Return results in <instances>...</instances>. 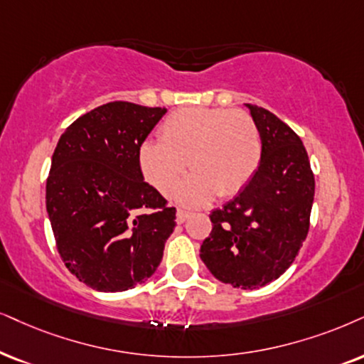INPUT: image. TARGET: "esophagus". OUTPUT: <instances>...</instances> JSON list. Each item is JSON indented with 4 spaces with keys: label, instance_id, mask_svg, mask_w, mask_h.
Listing matches in <instances>:
<instances>
[{
    "label": "esophagus",
    "instance_id": "1",
    "mask_svg": "<svg viewBox=\"0 0 364 364\" xmlns=\"http://www.w3.org/2000/svg\"><path fill=\"white\" fill-rule=\"evenodd\" d=\"M188 218H190V213H188V211L178 210V213H176V222L178 223H185Z\"/></svg>",
    "mask_w": 364,
    "mask_h": 364
}]
</instances>
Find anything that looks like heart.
<instances>
[{
  "label": "heart",
  "mask_w": 364,
  "mask_h": 364,
  "mask_svg": "<svg viewBox=\"0 0 364 364\" xmlns=\"http://www.w3.org/2000/svg\"><path fill=\"white\" fill-rule=\"evenodd\" d=\"M260 161L262 137L254 119L230 109L174 110L161 124L159 141H144L137 151L144 178L164 195L176 190L190 163L195 173L178 191L188 206L206 205L216 193L222 198L238 195Z\"/></svg>",
  "instance_id": "obj_1"
}]
</instances>
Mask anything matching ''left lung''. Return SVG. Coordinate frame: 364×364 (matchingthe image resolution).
<instances>
[{
  "label": "left lung",
  "instance_id": "8db88e82",
  "mask_svg": "<svg viewBox=\"0 0 364 364\" xmlns=\"http://www.w3.org/2000/svg\"><path fill=\"white\" fill-rule=\"evenodd\" d=\"M245 105L262 137L260 166L233 200L211 211L200 257L220 282L259 289L292 265L306 240L314 174L301 137L270 110Z\"/></svg>",
  "mask_w": 364,
  "mask_h": 364
}]
</instances>
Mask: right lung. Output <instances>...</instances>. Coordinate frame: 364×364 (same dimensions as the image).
Masks as SVG:
<instances>
[{
	"label": "right lung",
	"mask_w": 364,
	"mask_h": 364,
	"mask_svg": "<svg viewBox=\"0 0 364 364\" xmlns=\"http://www.w3.org/2000/svg\"><path fill=\"white\" fill-rule=\"evenodd\" d=\"M164 107L109 102L60 136L47 211L63 264L100 292H122L156 272L176 208L144 181L137 151Z\"/></svg>",
	"instance_id": "obj_1"
}]
</instances>
